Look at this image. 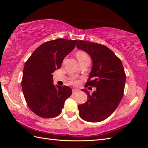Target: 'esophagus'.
<instances>
[{"label": "esophagus", "mask_w": 148, "mask_h": 148, "mask_svg": "<svg viewBox=\"0 0 148 148\" xmlns=\"http://www.w3.org/2000/svg\"><path fill=\"white\" fill-rule=\"evenodd\" d=\"M78 91H79L78 89H72V93L73 94H75L76 92H77Z\"/></svg>", "instance_id": "1"}]
</instances>
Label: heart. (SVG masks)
I'll use <instances>...</instances> for the list:
<instances>
[{"instance_id": "b5f03b06", "label": "heart", "mask_w": 148, "mask_h": 148, "mask_svg": "<svg viewBox=\"0 0 148 148\" xmlns=\"http://www.w3.org/2000/svg\"><path fill=\"white\" fill-rule=\"evenodd\" d=\"M77 57L78 62H82L86 60H89V57L88 56V53L86 52H85L84 51H79L77 52ZM69 82L71 84L75 85V86H77V85H78L80 83V81L76 78H71L70 79Z\"/></svg>"}]
</instances>
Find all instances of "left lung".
Here are the masks:
<instances>
[{
  "label": "left lung",
  "instance_id": "obj_1",
  "mask_svg": "<svg viewBox=\"0 0 148 148\" xmlns=\"http://www.w3.org/2000/svg\"><path fill=\"white\" fill-rule=\"evenodd\" d=\"M77 46L86 51L93 62L84 87L96 88L91 95L82 89L88 95V100L78 105L79 115L87 122H99L109 117L122 100L126 74L120 59L107 47L82 40L78 41Z\"/></svg>",
  "mask_w": 148,
  "mask_h": 148
}]
</instances>
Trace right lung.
<instances>
[{"mask_svg": "<svg viewBox=\"0 0 148 148\" xmlns=\"http://www.w3.org/2000/svg\"><path fill=\"white\" fill-rule=\"evenodd\" d=\"M78 40L57 39L39 46L26 62L21 80L25 101L33 112L50 119L60 114L72 91L69 86L53 84L52 73L59 69Z\"/></svg>", "mask_w": 148, "mask_h": 148, "instance_id": "1", "label": "right lung"}]
</instances>
